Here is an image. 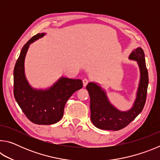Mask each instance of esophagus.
I'll list each match as a JSON object with an SVG mask.
<instances>
[{
  "instance_id": "34e87169",
  "label": "esophagus",
  "mask_w": 160,
  "mask_h": 160,
  "mask_svg": "<svg viewBox=\"0 0 160 160\" xmlns=\"http://www.w3.org/2000/svg\"><path fill=\"white\" fill-rule=\"evenodd\" d=\"M82 82H83V86L86 87L87 85L89 83V80L87 79V78H85V79L82 80Z\"/></svg>"
}]
</instances>
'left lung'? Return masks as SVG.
I'll return each mask as SVG.
<instances>
[{
  "mask_svg": "<svg viewBox=\"0 0 160 160\" xmlns=\"http://www.w3.org/2000/svg\"><path fill=\"white\" fill-rule=\"evenodd\" d=\"M129 58L138 62L140 72L136 99L130 110L121 112L113 107L108 99L105 91L97 83L89 82L86 87L90 97L91 121L99 129L118 131L125 128L137 117L145 106L148 86V72L144 51L140 47H138L130 54Z\"/></svg>",
  "mask_w": 160,
  "mask_h": 160,
  "instance_id": "1",
  "label": "left lung"
}]
</instances>
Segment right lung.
Segmentation results:
<instances>
[{"instance_id": "add662e5", "label": "right lung", "mask_w": 160, "mask_h": 160, "mask_svg": "<svg viewBox=\"0 0 160 160\" xmlns=\"http://www.w3.org/2000/svg\"><path fill=\"white\" fill-rule=\"evenodd\" d=\"M39 33L24 45L14 68V97L29 121L39 125H51L63 116L66 103L72 94L82 88L81 80L62 77L47 90H36L29 85L25 75V58L29 44L44 36Z\"/></svg>"}]
</instances>
